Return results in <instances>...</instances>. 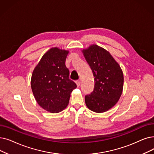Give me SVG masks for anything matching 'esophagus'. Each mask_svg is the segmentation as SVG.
Returning <instances> with one entry per match:
<instances>
[{
    "label": "esophagus",
    "mask_w": 154,
    "mask_h": 154,
    "mask_svg": "<svg viewBox=\"0 0 154 154\" xmlns=\"http://www.w3.org/2000/svg\"><path fill=\"white\" fill-rule=\"evenodd\" d=\"M75 82H76V84H77V87H79V86H80V84H81V82H80L79 80H77V81H75Z\"/></svg>",
    "instance_id": "34e87169"
}]
</instances>
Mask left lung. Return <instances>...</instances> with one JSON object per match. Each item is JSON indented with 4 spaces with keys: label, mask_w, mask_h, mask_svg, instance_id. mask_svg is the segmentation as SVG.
Returning a JSON list of instances; mask_svg holds the SVG:
<instances>
[{
    "label": "left lung",
    "mask_w": 154,
    "mask_h": 154,
    "mask_svg": "<svg viewBox=\"0 0 154 154\" xmlns=\"http://www.w3.org/2000/svg\"><path fill=\"white\" fill-rule=\"evenodd\" d=\"M83 53L94 77V90L85 96L86 106L94 112H105L116 104L122 95L123 72L110 53L97 45H91Z\"/></svg>",
    "instance_id": "8db88e82"
}]
</instances>
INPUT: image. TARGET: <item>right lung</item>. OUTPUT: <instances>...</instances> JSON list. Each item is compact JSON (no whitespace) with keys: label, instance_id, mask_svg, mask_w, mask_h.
Listing matches in <instances>:
<instances>
[{"label":"right lung","instance_id":"add662e5","mask_svg":"<svg viewBox=\"0 0 154 154\" xmlns=\"http://www.w3.org/2000/svg\"><path fill=\"white\" fill-rule=\"evenodd\" d=\"M68 51L52 48L42 57L32 72L31 89L38 104L50 112L63 111L70 93L77 88L65 65Z\"/></svg>","mask_w":154,"mask_h":154}]
</instances>
